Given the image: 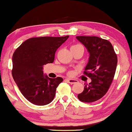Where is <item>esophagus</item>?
Returning a JSON list of instances; mask_svg holds the SVG:
<instances>
[{
	"mask_svg": "<svg viewBox=\"0 0 132 132\" xmlns=\"http://www.w3.org/2000/svg\"><path fill=\"white\" fill-rule=\"evenodd\" d=\"M67 81H68V82L70 83L71 84H75V83L78 82V81H77V80L72 79H67Z\"/></svg>",
	"mask_w": 132,
	"mask_h": 132,
	"instance_id": "esophagus-1",
	"label": "esophagus"
}]
</instances>
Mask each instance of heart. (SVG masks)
Masks as SVG:
<instances>
[{
	"mask_svg": "<svg viewBox=\"0 0 132 132\" xmlns=\"http://www.w3.org/2000/svg\"><path fill=\"white\" fill-rule=\"evenodd\" d=\"M75 46H79V45H75ZM69 74H71V72H69Z\"/></svg>",
	"mask_w": 132,
	"mask_h": 132,
	"instance_id": "b5f03b06",
	"label": "heart"
}]
</instances>
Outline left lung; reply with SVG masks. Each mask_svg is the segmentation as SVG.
Returning a JSON list of instances; mask_svg holds the SVG:
<instances>
[{
    "label": "left lung",
    "mask_w": 132,
    "mask_h": 132,
    "mask_svg": "<svg viewBox=\"0 0 132 132\" xmlns=\"http://www.w3.org/2000/svg\"><path fill=\"white\" fill-rule=\"evenodd\" d=\"M76 38L89 51V60L84 75L91 79L78 95L82 102H93L108 91L116 73L117 56L109 41L97 37L78 36Z\"/></svg>",
    "instance_id": "obj_1"
}]
</instances>
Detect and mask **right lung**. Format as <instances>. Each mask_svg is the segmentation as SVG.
<instances>
[{"mask_svg": "<svg viewBox=\"0 0 132 132\" xmlns=\"http://www.w3.org/2000/svg\"><path fill=\"white\" fill-rule=\"evenodd\" d=\"M69 36L31 38L13 53L12 74L21 93L35 105H45L54 99L56 90L63 82L61 77L43 75V65L53 63L57 49Z\"/></svg>", "mask_w": 132, "mask_h": 132, "instance_id": "obj_1", "label": "right lung"}]
</instances>
